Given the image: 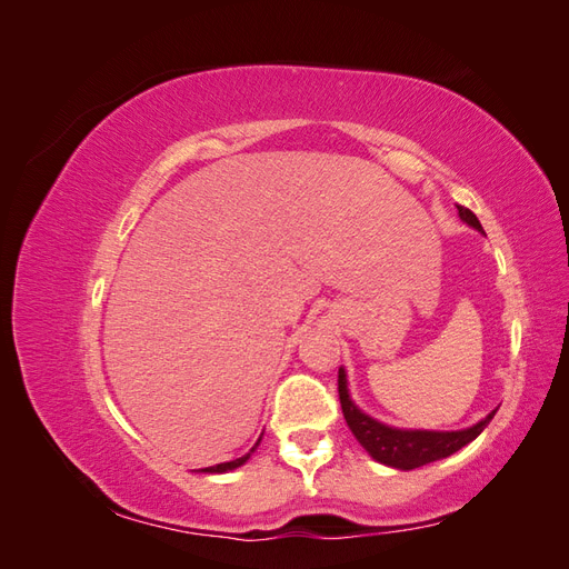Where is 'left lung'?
Returning <instances> with one entry per match:
<instances>
[{"label":"left lung","instance_id":"left-lung-1","mask_svg":"<svg viewBox=\"0 0 569 569\" xmlns=\"http://www.w3.org/2000/svg\"><path fill=\"white\" fill-rule=\"evenodd\" d=\"M458 216L462 222H468L470 228L485 232L481 230V222L470 209L458 206ZM339 401H341L343 420H347L358 443L363 446L377 462L389 465V468H396V470H416L427 462L453 456L456 451L462 449V446H468L485 432V427L496 416V410H491L485 420H479L468 429H458V432H429V429L389 427L380 420L366 416V412L351 401L347 372H343V368H339Z\"/></svg>","mask_w":569,"mask_h":569}]
</instances>
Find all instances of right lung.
Instances as JSON below:
<instances>
[{"mask_svg":"<svg viewBox=\"0 0 569 569\" xmlns=\"http://www.w3.org/2000/svg\"><path fill=\"white\" fill-rule=\"evenodd\" d=\"M261 441V439H258ZM258 441H256V446H258ZM256 446L253 449L247 453V456H242V458H234V460H230V462H220V465H213V468H201L199 472H209V475H220V472H228V470H237L239 465H244L249 458H251V453L256 451Z\"/></svg>","mask_w":569,"mask_h":569,"instance_id":"add662e5","label":"right lung"}]
</instances>
